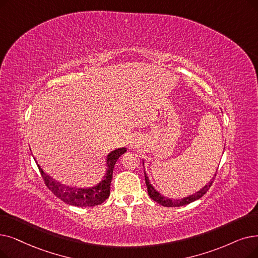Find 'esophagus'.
I'll return each mask as SVG.
<instances>
[{
  "instance_id": "obj_1",
  "label": "esophagus",
  "mask_w": 258,
  "mask_h": 258,
  "mask_svg": "<svg viewBox=\"0 0 258 258\" xmlns=\"http://www.w3.org/2000/svg\"><path fill=\"white\" fill-rule=\"evenodd\" d=\"M141 145V139L138 136H134L130 141V147L132 149H137Z\"/></svg>"
}]
</instances>
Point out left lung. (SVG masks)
<instances>
[{
    "mask_svg": "<svg viewBox=\"0 0 258 258\" xmlns=\"http://www.w3.org/2000/svg\"><path fill=\"white\" fill-rule=\"evenodd\" d=\"M142 163H143V166H144L143 160H142ZM216 172H217V170H216ZM215 176H216V174H214V177H213L204 187H201L198 192H196L192 195H188L186 197H183L181 199H171V198H167V197L161 195L158 191H157V189L153 186V184L150 182L148 174L145 173V171H144V178H145V183H147V186H148L149 196L154 201H156V203H158L159 205H161L163 207H181V206H185V205L191 204V203H193V201L201 198L208 192V189L211 187Z\"/></svg>",
    "mask_w": 258,
    "mask_h": 258,
    "instance_id": "obj_1",
    "label": "left lung"
}]
</instances>
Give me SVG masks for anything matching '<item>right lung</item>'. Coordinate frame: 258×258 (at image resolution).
<instances>
[{
    "instance_id": "add662e5",
    "label": "right lung",
    "mask_w": 258,
    "mask_h": 258,
    "mask_svg": "<svg viewBox=\"0 0 258 258\" xmlns=\"http://www.w3.org/2000/svg\"><path fill=\"white\" fill-rule=\"evenodd\" d=\"M126 152L125 148H119L111 151L106 156V172L103 176L102 180L98 184L88 186V187H76V186H67L57 182L51 177H49L44 172L41 166L37 163L39 171L44 179V182L47 185L50 191L61 199L64 203L75 207H95L101 205L105 199L108 198L110 194V182L113 178L114 166L119 159V157Z\"/></svg>"
}]
</instances>
